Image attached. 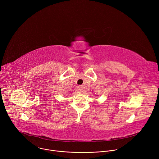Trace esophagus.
Masks as SVG:
<instances>
[{"label": "esophagus", "instance_id": "esophagus-1", "mask_svg": "<svg viewBox=\"0 0 159 159\" xmlns=\"http://www.w3.org/2000/svg\"><path fill=\"white\" fill-rule=\"evenodd\" d=\"M76 90H77V91L79 93H81V90H82V89H81V87H80V86L77 87Z\"/></svg>", "mask_w": 159, "mask_h": 159}]
</instances>
